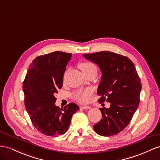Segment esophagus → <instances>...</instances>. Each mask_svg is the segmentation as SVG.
I'll return each instance as SVG.
<instances>
[{
	"mask_svg": "<svg viewBox=\"0 0 160 160\" xmlns=\"http://www.w3.org/2000/svg\"><path fill=\"white\" fill-rule=\"evenodd\" d=\"M80 108L83 109H88L91 108L90 106H87V105H82V106H80Z\"/></svg>",
	"mask_w": 160,
	"mask_h": 160,
	"instance_id": "1",
	"label": "esophagus"
}]
</instances>
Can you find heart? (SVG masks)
Masks as SVG:
<instances>
[{"mask_svg": "<svg viewBox=\"0 0 160 160\" xmlns=\"http://www.w3.org/2000/svg\"><path fill=\"white\" fill-rule=\"evenodd\" d=\"M79 68L83 72V73H87L92 71L97 72V68L95 65L90 61H84L79 64ZM92 91L91 89L80 90L73 93V98L75 100L80 102V103H87L88 101L89 97L92 95Z\"/></svg>", "mask_w": 160, "mask_h": 160, "instance_id": "1", "label": "heart"}]
</instances>
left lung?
Listing matches in <instances>:
<instances>
[{
  "label": "left lung",
  "mask_w": 160,
  "mask_h": 160,
  "mask_svg": "<svg viewBox=\"0 0 160 160\" xmlns=\"http://www.w3.org/2000/svg\"><path fill=\"white\" fill-rule=\"evenodd\" d=\"M83 56L99 65L102 72L99 102L110 103L109 108H100L103 118L93 128L101 136L116 135L129 124L140 102L142 87L136 68L128 57L110 51Z\"/></svg>",
  "instance_id": "left-lung-1"
}]
</instances>
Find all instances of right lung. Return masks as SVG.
Returning a JSON list of instances; mask_svg holds the SVG:
<instances>
[{
  "label": "right lung",
  "instance_id": "add662e5",
  "mask_svg": "<svg viewBox=\"0 0 160 160\" xmlns=\"http://www.w3.org/2000/svg\"><path fill=\"white\" fill-rule=\"evenodd\" d=\"M72 55L55 51L36 57L23 82L26 111L35 128L47 136L66 132L73 114L79 110L73 103L61 109L55 103L54 95L62 88L65 67Z\"/></svg>",
  "mask_w": 160,
  "mask_h": 160
}]
</instances>
